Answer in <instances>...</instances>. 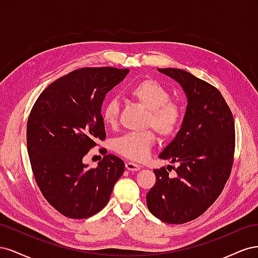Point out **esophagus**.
I'll list each match as a JSON object with an SVG mask.
<instances>
[{"instance_id":"obj_1","label":"esophagus","mask_w":258,"mask_h":258,"mask_svg":"<svg viewBox=\"0 0 258 258\" xmlns=\"http://www.w3.org/2000/svg\"><path fill=\"white\" fill-rule=\"evenodd\" d=\"M124 166H126V169L129 171H139L140 169H141V167H140L139 165H137V163H135V162H131V161H127Z\"/></svg>"}]
</instances>
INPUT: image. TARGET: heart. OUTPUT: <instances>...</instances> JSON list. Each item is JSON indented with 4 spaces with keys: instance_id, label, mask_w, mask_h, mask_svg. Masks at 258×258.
Returning <instances> with one entry per match:
<instances>
[{
    "instance_id": "obj_1",
    "label": "heart",
    "mask_w": 258,
    "mask_h": 258,
    "mask_svg": "<svg viewBox=\"0 0 258 258\" xmlns=\"http://www.w3.org/2000/svg\"><path fill=\"white\" fill-rule=\"evenodd\" d=\"M128 97L147 111L144 128H153L161 139L173 137L182 121V108L170 99L169 90L151 79L139 82L127 90ZM102 120L105 126L115 128L119 121L120 104L116 98L108 99L102 107ZM152 131L130 132L115 140L116 153L131 160H144L155 143Z\"/></svg>"
}]
</instances>
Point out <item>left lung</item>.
I'll use <instances>...</instances> for the list:
<instances>
[{
  "instance_id": "obj_1",
  "label": "left lung",
  "mask_w": 258,
  "mask_h": 258,
  "mask_svg": "<svg viewBox=\"0 0 258 258\" xmlns=\"http://www.w3.org/2000/svg\"><path fill=\"white\" fill-rule=\"evenodd\" d=\"M176 81L187 97L181 129L160 155L177 162V175L155 169L156 183L146 195L151 213L169 224H183L205 213L230 175L235 154V122L214 86L181 69H158Z\"/></svg>"
}]
</instances>
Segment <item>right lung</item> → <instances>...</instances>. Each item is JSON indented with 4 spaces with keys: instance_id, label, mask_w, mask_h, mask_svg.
Returning a JSON list of instances; mask_svg holds the SVG:
<instances>
[{
    "instance_id": "right-lung-1",
    "label": "right lung",
    "mask_w": 258,
    "mask_h": 258,
    "mask_svg": "<svg viewBox=\"0 0 258 258\" xmlns=\"http://www.w3.org/2000/svg\"><path fill=\"white\" fill-rule=\"evenodd\" d=\"M128 73L112 67L75 70L51 83L31 110V168L43 196L62 215L80 220L100 212L123 173L124 163L115 155H105L97 168L83 158L105 139L103 100Z\"/></svg>"
}]
</instances>
